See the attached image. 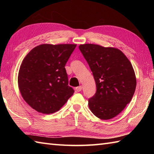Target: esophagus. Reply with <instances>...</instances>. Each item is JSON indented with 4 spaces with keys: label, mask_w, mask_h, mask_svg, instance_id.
Segmentation results:
<instances>
[{
    "label": "esophagus",
    "mask_w": 154,
    "mask_h": 154,
    "mask_svg": "<svg viewBox=\"0 0 154 154\" xmlns=\"http://www.w3.org/2000/svg\"><path fill=\"white\" fill-rule=\"evenodd\" d=\"M82 86L81 85H80V86H79V87H76L75 88V89H76V91H77V92H80V91L82 90Z\"/></svg>",
    "instance_id": "obj_1"
}]
</instances>
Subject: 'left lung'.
<instances>
[{
	"label": "left lung",
	"instance_id": "left-lung-1",
	"mask_svg": "<svg viewBox=\"0 0 154 154\" xmlns=\"http://www.w3.org/2000/svg\"><path fill=\"white\" fill-rule=\"evenodd\" d=\"M79 48L97 85L95 94L89 99V109L100 119H112L122 112L134 94L136 78L132 65L116 48L85 44Z\"/></svg>",
	"mask_w": 154,
	"mask_h": 154
}]
</instances>
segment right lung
Instances as JSON below:
<instances>
[{
	"instance_id": "add662e5",
	"label": "right lung",
	"mask_w": 154,
	"mask_h": 154,
	"mask_svg": "<svg viewBox=\"0 0 154 154\" xmlns=\"http://www.w3.org/2000/svg\"><path fill=\"white\" fill-rule=\"evenodd\" d=\"M76 44H44L23 60L18 76L20 92L32 109L42 114L57 112L73 95L65 64Z\"/></svg>"
}]
</instances>
